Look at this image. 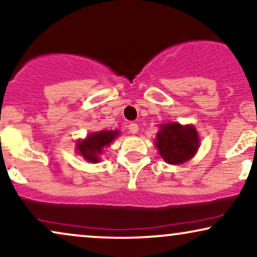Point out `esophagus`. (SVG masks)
<instances>
[{"label": "esophagus", "mask_w": 257, "mask_h": 257, "mask_svg": "<svg viewBox=\"0 0 257 257\" xmlns=\"http://www.w3.org/2000/svg\"><path fill=\"white\" fill-rule=\"evenodd\" d=\"M128 132L132 133V135H135V133L138 132V125L136 124V122H131V124H128Z\"/></svg>", "instance_id": "esophagus-1"}]
</instances>
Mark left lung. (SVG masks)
<instances>
[{
	"label": "left lung",
	"instance_id": "8db88e82",
	"mask_svg": "<svg viewBox=\"0 0 257 257\" xmlns=\"http://www.w3.org/2000/svg\"><path fill=\"white\" fill-rule=\"evenodd\" d=\"M156 139L159 153L169 164H182L189 161L199 146L197 131L192 125L182 126L176 122L162 125Z\"/></svg>",
	"mask_w": 257,
	"mask_h": 257
}]
</instances>
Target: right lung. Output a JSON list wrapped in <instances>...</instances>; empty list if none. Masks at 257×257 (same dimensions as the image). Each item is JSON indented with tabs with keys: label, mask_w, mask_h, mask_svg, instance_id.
I'll list each match as a JSON object with an SVG mask.
<instances>
[{
	"label": "right lung",
	"mask_w": 257,
	"mask_h": 257,
	"mask_svg": "<svg viewBox=\"0 0 257 257\" xmlns=\"http://www.w3.org/2000/svg\"><path fill=\"white\" fill-rule=\"evenodd\" d=\"M119 135L118 131H101L92 133L87 136L85 141L79 142L76 148L79 153L84 156L87 162L96 163L99 162V155L101 153L105 146L111 144V142Z\"/></svg>",
	"instance_id": "1"
}]
</instances>
